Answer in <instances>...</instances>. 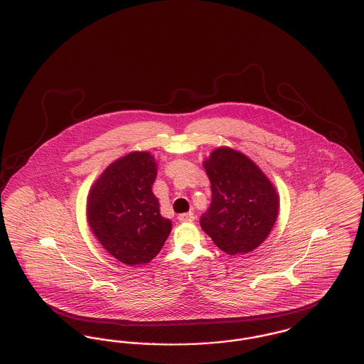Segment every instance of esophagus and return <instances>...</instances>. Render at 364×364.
Returning <instances> with one entry per match:
<instances>
[{
  "instance_id": "obj_1",
  "label": "esophagus",
  "mask_w": 364,
  "mask_h": 364,
  "mask_svg": "<svg viewBox=\"0 0 364 364\" xmlns=\"http://www.w3.org/2000/svg\"><path fill=\"white\" fill-rule=\"evenodd\" d=\"M178 221L180 223H192L193 220H195V214L192 213V211H188V213H183V214H178Z\"/></svg>"
}]
</instances>
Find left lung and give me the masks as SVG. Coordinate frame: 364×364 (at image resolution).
I'll list each match as a JSON object with an SVG mask.
<instances>
[{
	"label": "left lung",
	"instance_id": "1",
	"mask_svg": "<svg viewBox=\"0 0 364 364\" xmlns=\"http://www.w3.org/2000/svg\"><path fill=\"white\" fill-rule=\"evenodd\" d=\"M205 169L211 203L202 229L229 255L254 251L276 223L277 191L250 158L228 147L213 151Z\"/></svg>",
	"mask_w": 364,
	"mask_h": 364
}]
</instances>
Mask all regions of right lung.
Instances as JSON below:
<instances>
[{"label":"right lung","mask_w":364,"mask_h":364,"mask_svg":"<svg viewBox=\"0 0 364 364\" xmlns=\"http://www.w3.org/2000/svg\"><path fill=\"white\" fill-rule=\"evenodd\" d=\"M156 177L154 156L131 153L113 162L88 195L87 218L94 235L128 266L156 258L172 230L151 191Z\"/></svg>","instance_id":"add662e5"}]
</instances>
